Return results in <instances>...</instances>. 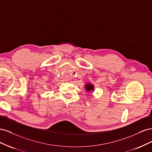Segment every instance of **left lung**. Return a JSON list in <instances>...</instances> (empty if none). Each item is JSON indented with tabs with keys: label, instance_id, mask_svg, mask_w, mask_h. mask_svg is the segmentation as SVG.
<instances>
[{
	"label": "left lung",
	"instance_id": "1",
	"mask_svg": "<svg viewBox=\"0 0 152 152\" xmlns=\"http://www.w3.org/2000/svg\"><path fill=\"white\" fill-rule=\"evenodd\" d=\"M84 88H86V89L87 92H91V91L93 92L94 91V85L91 83H89V82H87V83H86L85 84Z\"/></svg>",
	"mask_w": 152,
	"mask_h": 152
}]
</instances>
